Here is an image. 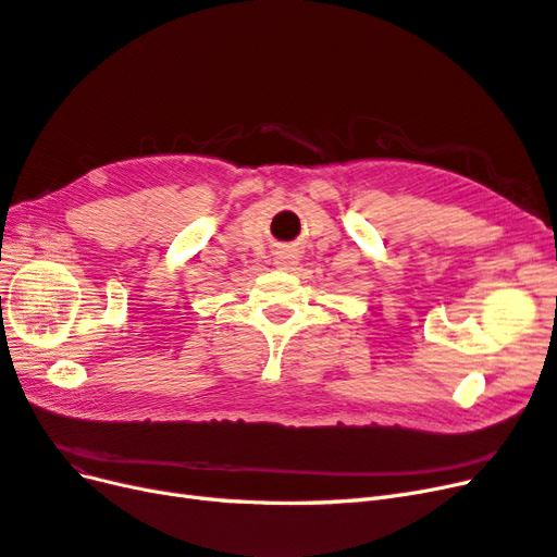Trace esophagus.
Listing matches in <instances>:
<instances>
[{
    "label": "esophagus",
    "mask_w": 557,
    "mask_h": 557,
    "mask_svg": "<svg viewBox=\"0 0 557 557\" xmlns=\"http://www.w3.org/2000/svg\"><path fill=\"white\" fill-rule=\"evenodd\" d=\"M274 264L278 269H293V264H297V256L290 250H278L276 258H274Z\"/></svg>",
    "instance_id": "obj_1"
}]
</instances>
